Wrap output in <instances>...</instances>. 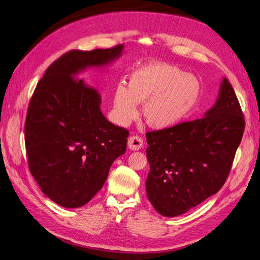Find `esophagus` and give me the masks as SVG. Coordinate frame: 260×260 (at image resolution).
Instances as JSON below:
<instances>
[{"label":"esophagus","mask_w":260,"mask_h":260,"mask_svg":"<svg viewBox=\"0 0 260 260\" xmlns=\"http://www.w3.org/2000/svg\"><path fill=\"white\" fill-rule=\"evenodd\" d=\"M128 146H129V149L132 150V151L140 150L143 146L142 138H140L138 136L130 137L129 140H128Z\"/></svg>","instance_id":"obj_1"}]
</instances>
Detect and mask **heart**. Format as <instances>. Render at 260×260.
I'll return each instance as SVG.
<instances>
[{"mask_svg": "<svg viewBox=\"0 0 260 260\" xmlns=\"http://www.w3.org/2000/svg\"><path fill=\"white\" fill-rule=\"evenodd\" d=\"M201 92L199 80L178 67L151 62L135 70L129 86L119 83L114 92V108L120 123L138 115V104L144 103L143 116L154 129L174 127L191 113Z\"/></svg>", "mask_w": 260, "mask_h": 260, "instance_id": "obj_1", "label": "heart"}]
</instances>
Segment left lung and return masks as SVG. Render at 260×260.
Wrapping results in <instances>:
<instances>
[{
  "mask_svg": "<svg viewBox=\"0 0 260 260\" xmlns=\"http://www.w3.org/2000/svg\"><path fill=\"white\" fill-rule=\"evenodd\" d=\"M245 128L234 89L223 78L213 106L202 118L146 133L152 206L164 216L184 214L225 182Z\"/></svg>",
  "mask_w": 260,
  "mask_h": 260,
  "instance_id": "left-lung-1",
  "label": "left lung"
}]
</instances>
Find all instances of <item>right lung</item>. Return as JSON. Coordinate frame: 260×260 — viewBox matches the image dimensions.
<instances>
[{
  "label": "right lung",
  "instance_id": "right-lung-1",
  "mask_svg": "<svg viewBox=\"0 0 260 260\" xmlns=\"http://www.w3.org/2000/svg\"><path fill=\"white\" fill-rule=\"evenodd\" d=\"M123 45L72 50L47 69L28 107L25 143L30 173L57 205L80 208L101 190L129 132L109 122L98 90L78 75L121 57Z\"/></svg>",
  "mask_w": 260,
  "mask_h": 260
}]
</instances>
